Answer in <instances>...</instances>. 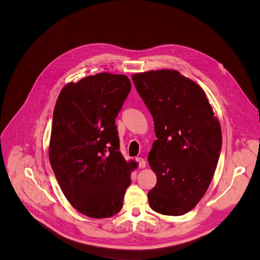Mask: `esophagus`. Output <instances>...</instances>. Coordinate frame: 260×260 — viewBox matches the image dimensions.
<instances>
[{"label": "esophagus", "instance_id": "esophagus-1", "mask_svg": "<svg viewBox=\"0 0 260 260\" xmlns=\"http://www.w3.org/2000/svg\"><path fill=\"white\" fill-rule=\"evenodd\" d=\"M136 161H137V164H139V167L141 168V169H144V168H146V160L144 158L137 157Z\"/></svg>", "mask_w": 260, "mask_h": 260}]
</instances>
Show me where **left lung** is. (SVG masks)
<instances>
[{"label":"left lung","instance_id":"1","mask_svg":"<svg viewBox=\"0 0 260 260\" xmlns=\"http://www.w3.org/2000/svg\"><path fill=\"white\" fill-rule=\"evenodd\" d=\"M137 92L154 119L157 140L148 155L157 181L150 208L162 215L191 211L205 195L218 162L219 121L200 85L176 70L132 75Z\"/></svg>","mask_w":260,"mask_h":260}]
</instances>
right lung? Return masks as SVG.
Instances as JSON below:
<instances>
[{"instance_id": "1", "label": "right lung", "mask_w": 260, "mask_h": 260, "mask_svg": "<svg viewBox=\"0 0 260 260\" xmlns=\"http://www.w3.org/2000/svg\"><path fill=\"white\" fill-rule=\"evenodd\" d=\"M130 90L128 76L98 73L67 84L54 107L50 165L67 201L88 217L117 214L137 167L120 153L115 125Z\"/></svg>"}]
</instances>
